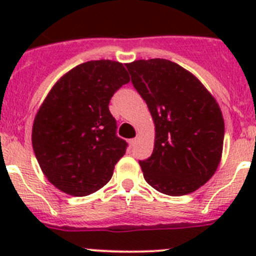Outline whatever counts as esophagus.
I'll return each instance as SVG.
<instances>
[{
  "label": "esophagus",
  "instance_id": "1",
  "mask_svg": "<svg viewBox=\"0 0 256 256\" xmlns=\"http://www.w3.org/2000/svg\"><path fill=\"white\" fill-rule=\"evenodd\" d=\"M136 144H137V138H132V140H130V146H136Z\"/></svg>",
  "mask_w": 256,
  "mask_h": 256
}]
</instances>
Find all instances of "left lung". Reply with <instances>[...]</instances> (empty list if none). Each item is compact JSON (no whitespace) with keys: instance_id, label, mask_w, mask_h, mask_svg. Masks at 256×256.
Here are the masks:
<instances>
[{"instance_id":"left-lung-1","label":"left lung","mask_w":256,"mask_h":256,"mask_svg":"<svg viewBox=\"0 0 256 256\" xmlns=\"http://www.w3.org/2000/svg\"><path fill=\"white\" fill-rule=\"evenodd\" d=\"M126 69L155 123L152 154L140 160L144 180L169 196L196 191L212 177L222 158L224 120L216 98L173 61L137 60Z\"/></svg>"}]
</instances>
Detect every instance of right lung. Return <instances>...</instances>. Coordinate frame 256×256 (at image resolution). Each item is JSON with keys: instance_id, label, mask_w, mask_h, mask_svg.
<instances>
[{"instance_id": "add662e5", "label": "right lung", "mask_w": 256, "mask_h": 256, "mask_svg": "<svg viewBox=\"0 0 256 256\" xmlns=\"http://www.w3.org/2000/svg\"><path fill=\"white\" fill-rule=\"evenodd\" d=\"M130 82L123 64L87 61L58 79L40 105L32 144L47 180L72 196H87L112 180L126 144L108 110L112 94Z\"/></svg>"}]
</instances>
